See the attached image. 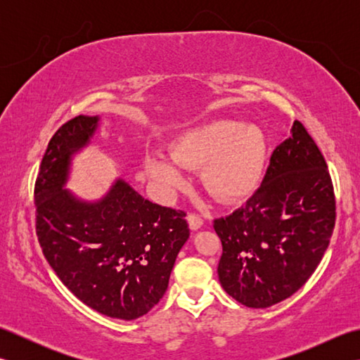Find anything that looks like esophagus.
I'll list each match as a JSON object with an SVG mask.
<instances>
[{"mask_svg":"<svg viewBox=\"0 0 360 360\" xmlns=\"http://www.w3.org/2000/svg\"><path fill=\"white\" fill-rule=\"evenodd\" d=\"M187 221H188V226L192 231H198V229L204 224V219L200 215H196V213H188Z\"/></svg>","mask_w":360,"mask_h":360,"instance_id":"1","label":"esophagus"}]
</instances>
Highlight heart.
Returning a JSON list of instances; mask_svg holds the SVG:
<instances>
[{
  "instance_id": "b5f03b06",
  "label": "heart",
  "mask_w": 360,
  "mask_h": 360,
  "mask_svg": "<svg viewBox=\"0 0 360 360\" xmlns=\"http://www.w3.org/2000/svg\"><path fill=\"white\" fill-rule=\"evenodd\" d=\"M266 139L257 125L218 119L190 129L173 143L170 156L148 155L145 170L165 188L184 184L182 168L202 170L205 190L219 201H233L254 190L263 173Z\"/></svg>"
}]
</instances>
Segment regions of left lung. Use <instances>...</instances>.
I'll return each mask as SVG.
<instances>
[{"label": "left lung", "mask_w": 360, "mask_h": 360, "mask_svg": "<svg viewBox=\"0 0 360 360\" xmlns=\"http://www.w3.org/2000/svg\"><path fill=\"white\" fill-rule=\"evenodd\" d=\"M335 224L325 158L302 122L274 150L264 179L246 204L213 221L223 244L221 286L248 308H269L316 271Z\"/></svg>", "instance_id": "left-lung-1"}]
</instances>
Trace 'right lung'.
Here are the masks:
<instances>
[{
    "label": "right lung",
    "instance_id": "right-lung-1",
    "mask_svg": "<svg viewBox=\"0 0 360 360\" xmlns=\"http://www.w3.org/2000/svg\"><path fill=\"white\" fill-rule=\"evenodd\" d=\"M98 116H77L48 143L34 198L37 236L57 277L86 307L134 320L159 303L188 240L184 210L145 200L124 179L98 201L63 188L71 159L89 143Z\"/></svg>",
    "mask_w": 360,
    "mask_h": 360
}]
</instances>
